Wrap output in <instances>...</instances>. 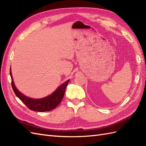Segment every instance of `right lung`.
Returning a JSON list of instances; mask_svg holds the SVG:
<instances>
[{"label": "right lung", "mask_w": 146, "mask_h": 146, "mask_svg": "<svg viewBox=\"0 0 146 146\" xmlns=\"http://www.w3.org/2000/svg\"><path fill=\"white\" fill-rule=\"evenodd\" d=\"M11 78V86L16 96L27 106V108L32 111L38 112L48 111L54 110L58 106L63 99L66 86L70 80H68L60 85L54 93L46 98L39 99H35L28 98L20 92L16 88L13 82L11 69L10 71Z\"/></svg>", "instance_id": "1"}]
</instances>
